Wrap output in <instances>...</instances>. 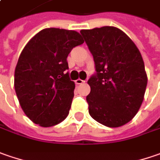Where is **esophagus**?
Listing matches in <instances>:
<instances>
[{"mask_svg": "<svg viewBox=\"0 0 160 160\" xmlns=\"http://www.w3.org/2000/svg\"><path fill=\"white\" fill-rule=\"evenodd\" d=\"M85 82V80H80V79H78V80H75V83L77 84V85H80V84H82V83H84Z\"/></svg>", "mask_w": 160, "mask_h": 160, "instance_id": "esophagus-1", "label": "esophagus"}]
</instances>
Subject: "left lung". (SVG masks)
<instances>
[{
  "mask_svg": "<svg viewBox=\"0 0 160 160\" xmlns=\"http://www.w3.org/2000/svg\"><path fill=\"white\" fill-rule=\"evenodd\" d=\"M80 34L96 68L88 80V113L103 125L122 126L142 104L148 79L142 54L132 40L115 27L82 29Z\"/></svg>",
  "mask_w": 160,
  "mask_h": 160,
  "instance_id": "obj_1",
  "label": "left lung"
}]
</instances>
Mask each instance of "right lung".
Listing matches in <instances>:
<instances>
[{
    "label": "right lung",
    "instance_id": "add662e5",
    "mask_svg": "<svg viewBox=\"0 0 160 160\" xmlns=\"http://www.w3.org/2000/svg\"><path fill=\"white\" fill-rule=\"evenodd\" d=\"M83 43L78 32L50 28L34 36L22 50L14 88L20 107L33 122L51 127L69 115L75 83L66 72L67 57Z\"/></svg>",
    "mask_w": 160,
    "mask_h": 160
}]
</instances>
